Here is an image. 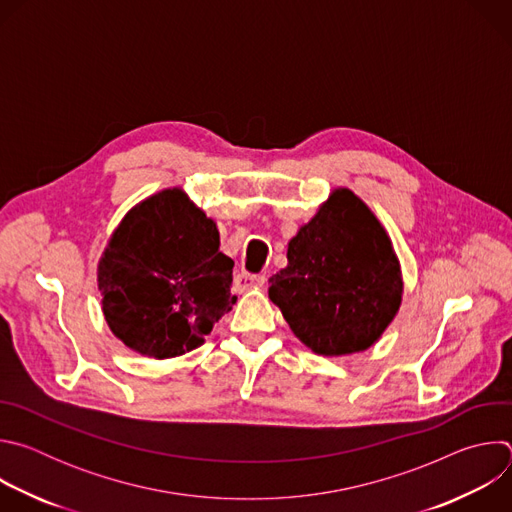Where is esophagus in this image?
<instances>
[{"mask_svg": "<svg viewBox=\"0 0 512 512\" xmlns=\"http://www.w3.org/2000/svg\"><path fill=\"white\" fill-rule=\"evenodd\" d=\"M265 283V275L259 273H249V271H241L235 275V291L243 294V291H249L253 287H259Z\"/></svg>", "mask_w": 512, "mask_h": 512, "instance_id": "esophagus-1", "label": "esophagus"}]
</instances>
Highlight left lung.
Returning a JSON list of instances; mask_svg holds the SVG:
<instances>
[{"label": "left lung", "mask_w": 512, "mask_h": 512, "mask_svg": "<svg viewBox=\"0 0 512 512\" xmlns=\"http://www.w3.org/2000/svg\"><path fill=\"white\" fill-rule=\"evenodd\" d=\"M269 283L289 328L324 356L367 350L397 314L403 291L385 229L346 188L289 241L287 267Z\"/></svg>", "instance_id": "1"}]
</instances>
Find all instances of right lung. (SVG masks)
I'll use <instances>...</instances> for the list:
<instances>
[{
  "label": "right lung",
  "mask_w": 512,
  "mask_h": 512,
  "mask_svg": "<svg viewBox=\"0 0 512 512\" xmlns=\"http://www.w3.org/2000/svg\"><path fill=\"white\" fill-rule=\"evenodd\" d=\"M218 245L216 225L182 190L137 204L99 263L103 314L113 334L154 358L200 346L237 302L235 263Z\"/></svg>",
  "instance_id": "right-lung-1"
}]
</instances>
